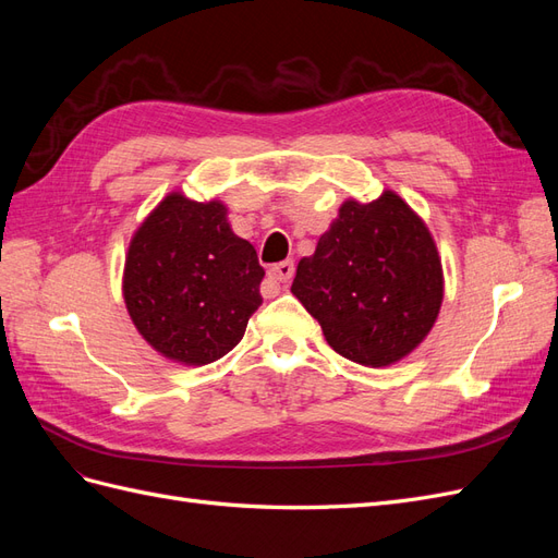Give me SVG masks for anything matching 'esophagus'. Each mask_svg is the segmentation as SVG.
Returning a JSON list of instances; mask_svg holds the SVG:
<instances>
[{
  "instance_id": "obj_1",
  "label": "esophagus",
  "mask_w": 558,
  "mask_h": 558,
  "mask_svg": "<svg viewBox=\"0 0 558 558\" xmlns=\"http://www.w3.org/2000/svg\"><path fill=\"white\" fill-rule=\"evenodd\" d=\"M269 279H272L275 283H289L295 275V265L291 260H283V263H277L267 269Z\"/></svg>"
}]
</instances>
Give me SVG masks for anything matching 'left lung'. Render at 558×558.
I'll list each match as a JSON object with an SVG mask.
<instances>
[{
	"label": "left lung",
	"mask_w": 558,
	"mask_h": 558,
	"mask_svg": "<svg viewBox=\"0 0 558 558\" xmlns=\"http://www.w3.org/2000/svg\"><path fill=\"white\" fill-rule=\"evenodd\" d=\"M293 295L340 356L384 367L412 353L440 314L442 263L426 223L393 191L347 199L314 256L298 263Z\"/></svg>",
	"instance_id": "left-lung-1"
}]
</instances>
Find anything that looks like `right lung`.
I'll list each match as a JSON object with an SVG mask.
<instances>
[{"mask_svg":"<svg viewBox=\"0 0 558 558\" xmlns=\"http://www.w3.org/2000/svg\"><path fill=\"white\" fill-rule=\"evenodd\" d=\"M265 269L238 238L223 202L170 193L134 232L125 307L144 340L181 365H207L240 344L263 305Z\"/></svg>","mask_w":558,"mask_h":558,"instance_id":"obj_1","label":"right lung"}]
</instances>
